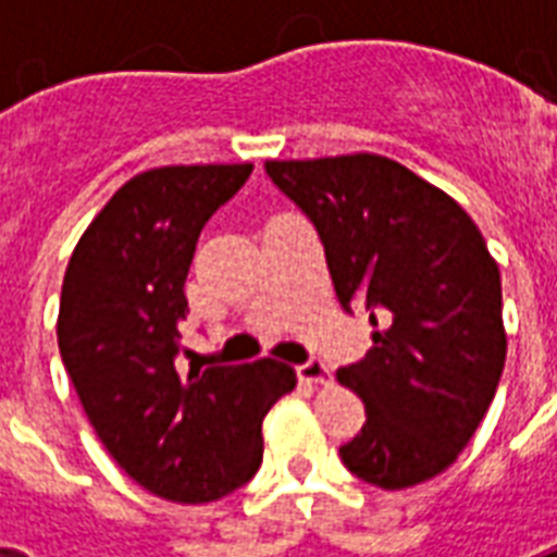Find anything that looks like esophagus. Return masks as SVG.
Returning <instances> with one entry per match:
<instances>
[{
    "instance_id": "1",
    "label": "esophagus",
    "mask_w": 557,
    "mask_h": 557,
    "mask_svg": "<svg viewBox=\"0 0 557 557\" xmlns=\"http://www.w3.org/2000/svg\"><path fill=\"white\" fill-rule=\"evenodd\" d=\"M297 379L309 381V384H323V381H330V367L318 358H309L306 364L297 367Z\"/></svg>"
}]
</instances>
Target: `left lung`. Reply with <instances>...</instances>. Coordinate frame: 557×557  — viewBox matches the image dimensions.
Here are the masks:
<instances>
[{
    "label": "left lung",
    "mask_w": 557,
    "mask_h": 557,
    "mask_svg": "<svg viewBox=\"0 0 557 557\" xmlns=\"http://www.w3.org/2000/svg\"><path fill=\"white\" fill-rule=\"evenodd\" d=\"M280 193L314 225L344 312L370 309L372 349L338 381L367 424L344 466L398 492L442 474L492 405L503 364L500 269L457 201L401 168L358 152L265 161Z\"/></svg>",
    "instance_id": "8db88e82"
}]
</instances>
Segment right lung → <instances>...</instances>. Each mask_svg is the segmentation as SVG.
I'll return each mask as SVG.
<instances>
[{"mask_svg": "<svg viewBox=\"0 0 557 557\" xmlns=\"http://www.w3.org/2000/svg\"><path fill=\"white\" fill-rule=\"evenodd\" d=\"M251 164L159 168L129 178L74 248L57 344L91 428L117 466L156 497L210 503L262 462V419L297 384L274 358L178 367V323L205 222Z\"/></svg>", "mask_w": 557, "mask_h": 557, "instance_id": "1", "label": "right lung"}]
</instances>
